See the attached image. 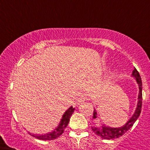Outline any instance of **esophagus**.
<instances>
[{"label": "esophagus", "mask_w": 150, "mask_h": 150, "mask_svg": "<svg viewBox=\"0 0 150 150\" xmlns=\"http://www.w3.org/2000/svg\"><path fill=\"white\" fill-rule=\"evenodd\" d=\"M86 97L84 96H80L78 98V99L76 100V103H77V104H82L83 103H84L85 101H86Z\"/></svg>", "instance_id": "esophagus-1"}]
</instances>
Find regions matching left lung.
I'll return each instance as SVG.
<instances>
[{"label": "left lung", "instance_id": "1", "mask_svg": "<svg viewBox=\"0 0 150 150\" xmlns=\"http://www.w3.org/2000/svg\"><path fill=\"white\" fill-rule=\"evenodd\" d=\"M132 76H133L134 78L135 81L137 82L139 88L138 98H137L138 101H137V107L135 109L134 112L132 117L128 120V121L121 127L112 128V127L107 126L105 124L101 125L100 126H91L92 131L101 138L106 139V140H111V139H116L121 137L122 135L124 134L125 132H128V130L133 126L134 123L137 121L139 116H140V112H141V107H142V80H141L140 74H139L138 71L136 70V68H134V70L132 72ZM97 118H98V115L96 110L95 109L93 112L92 119L96 120Z\"/></svg>", "mask_w": 150, "mask_h": 150}]
</instances>
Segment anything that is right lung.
<instances>
[{"label": "right lung", "instance_id": "obj_1", "mask_svg": "<svg viewBox=\"0 0 150 150\" xmlns=\"http://www.w3.org/2000/svg\"><path fill=\"white\" fill-rule=\"evenodd\" d=\"M75 108L71 106L64 112V113L62 116V119H61L60 122H59V125L56 128H54L52 131L48 133L43 134H34L29 133L31 136L36 137V138L39 139V140H51L56 139L57 137H59L61 134H62L64 132V130L65 129L66 127L68 125L70 119H71V116H72L73 112H74Z\"/></svg>", "mask_w": 150, "mask_h": 150}]
</instances>
